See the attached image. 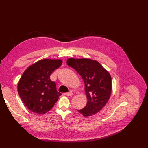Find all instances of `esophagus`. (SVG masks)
Returning <instances> with one entry per match:
<instances>
[{
	"mask_svg": "<svg viewBox=\"0 0 148 148\" xmlns=\"http://www.w3.org/2000/svg\"><path fill=\"white\" fill-rule=\"evenodd\" d=\"M65 95H67V96H68V97H69V96H72V95H73V93L71 92H69L66 93H65Z\"/></svg>",
	"mask_w": 148,
	"mask_h": 148,
	"instance_id": "1",
	"label": "esophagus"
}]
</instances>
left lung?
I'll return each mask as SVG.
<instances>
[{
    "instance_id": "obj_1",
    "label": "left lung",
    "mask_w": 148,
    "mask_h": 148,
    "mask_svg": "<svg viewBox=\"0 0 148 148\" xmlns=\"http://www.w3.org/2000/svg\"><path fill=\"white\" fill-rule=\"evenodd\" d=\"M67 64L83 78L85 86L87 104L77 111L85 117L97 114L106 106L111 96V75L98 62L91 59L71 58Z\"/></svg>"
}]
</instances>
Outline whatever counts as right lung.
<instances>
[{"instance_id":"obj_1","label":"right lung","mask_w":148,"mask_h":148,"mask_svg":"<svg viewBox=\"0 0 148 148\" xmlns=\"http://www.w3.org/2000/svg\"><path fill=\"white\" fill-rule=\"evenodd\" d=\"M62 64L61 60L42 59L28 67L18 84L22 101L30 111L43 114L49 111L62 94L50 75Z\"/></svg>"}]
</instances>
